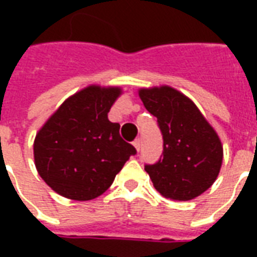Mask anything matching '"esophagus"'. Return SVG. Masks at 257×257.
I'll list each match as a JSON object with an SVG mask.
<instances>
[{
	"mask_svg": "<svg viewBox=\"0 0 257 257\" xmlns=\"http://www.w3.org/2000/svg\"><path fill=\"white\" fill-rule=\"evenodd\" d=\"M134 146H135V149L138 151H140V139H136L134 142Z\"/></svg>",
	"mask_w": 257,
	"mask_h": 257,
	"instance_id": "obj_1",
	"label": "esophagus"
}]
</instances>
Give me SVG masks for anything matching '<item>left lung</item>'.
Instances as JSON below:
<instances>
[{
  "label": "left lung",
  "mask_w": 257,
  "mask_h": 257,
  "mask_svg": "<svg viewBox=\"0 0 257 257\" xmlns=\"http://www.w3.org/2000/svg\"><path fill=\"white\" fill-rule=\"evenodd\" d=\"M139 96L161 131L162 156L146 164L157 191L189 201L208 190L219 175L223 147L213 128L189 97L173 88L142 89Z\"/></svg>",
  "instance_id": "1"
}]
</instances>
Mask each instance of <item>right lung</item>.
<instances>
[{
  "mask_svg": "<svg viewBox=\"0 0 257 257\" xmlns=\"http://www.w3.org/2000/svg\"><path fill=\"white\" fill-rule=\"evenodd\" d=\"M119 88L88 86L68 97L34 140L37 171L56 193L89 201L104 193L136 149L107 114Z\"/></svg>",
  "mask_w": 257,
  "mask_h": 257,
  "instance_id": "obj_1",
  "label": "right lung"
}]
</instances>
